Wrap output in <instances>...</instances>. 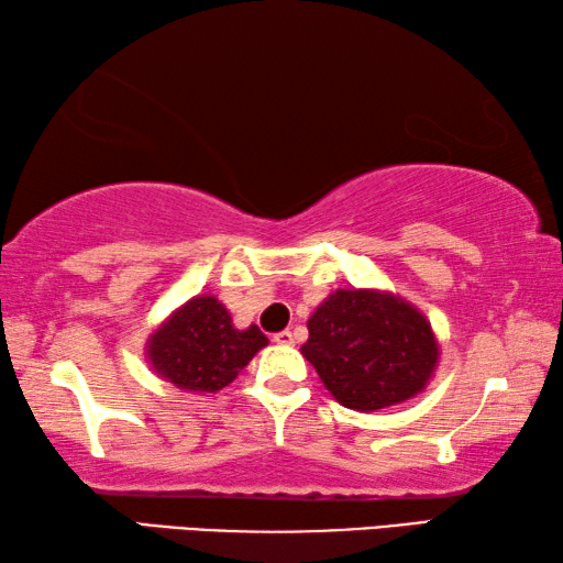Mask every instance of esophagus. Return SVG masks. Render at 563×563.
Segmentation results:
<instances>
[{
  "label": "esophagus",
  "mask_w": 563,
  "mask_h": 563,
  "mask_svg": "<svg viewBox=\"0 0 563 563\" xmlns=\"http://www.w3.org/2000/svg\"><path fill=\"white\" fill-rule=\"evenodd\" d=\"M274 341L282 343V346H291V343H294V333H291L289 329H284V331H279V333H274Z\"/></svg>",
  "instance_id": "34e87169"
}]
</instances>
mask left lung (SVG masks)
Instances as JSON below:
<instances>
[{"label":"left lung","instance_id":"8db88e82","mask_svg":"<svg viewBox=\"0 0 563 563\" xmlns=\"http://www.w3.org/2000/svg\"><path fill=\"white\" fill-rule=\"evenodd\" d=\"M307 327L303 358L351 410L371 412L418 396L440 358L430 321L388 291L336 289Z\"/></svg>","mask_w":563,"mask_h":563}]
</instances>
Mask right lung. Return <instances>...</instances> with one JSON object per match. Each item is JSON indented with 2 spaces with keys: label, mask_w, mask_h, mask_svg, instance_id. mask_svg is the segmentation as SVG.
I'll return each mask as SVG.
<instances>
[{
  "label": "right lung",
  "mask_w": 563,
  "mask_h": 563,
  "mask_svg": "<svg viewBox=\"0 0 563 563\" xmlns=\"http://www.w3.org/2000/svg\"><path fill=\"white\" fill-rule=\"evenodd\" d=\"M266 343L254 323L234 329L230 311L214 297H195L151 333L145 356L157 376L175 388L217 393L230 386Z\"/></svg>",
  "instance_id": "right-lung-1"
}]
</instances>
